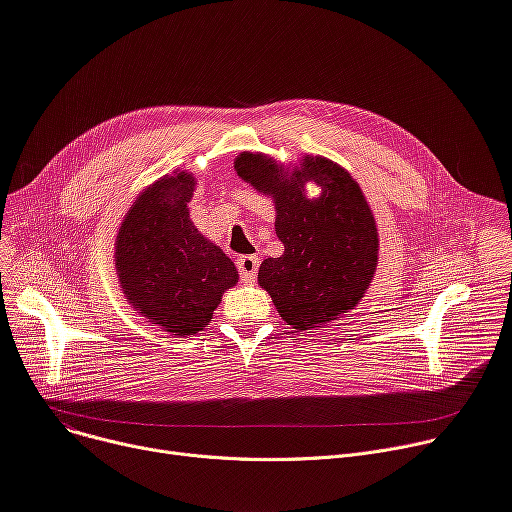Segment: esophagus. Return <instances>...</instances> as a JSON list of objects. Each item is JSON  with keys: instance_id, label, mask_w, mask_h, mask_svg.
<instances>
[{"instance_id": "obj_1", "label": "esophagus", "mask_w": 512, "mask_h": 512, "mask_svg": "<svg viewBox=\"0 0 512 512\" xmlns=\"http://www.w3.org/2000/svg\"><path fill=\"white\" fill-rule=\"evenodd\" d=\"M237 269L241 271V277L245 282H253L259 269V259L255 255H243L237 259Z\"/></svg>"}]
</instances>
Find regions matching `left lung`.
Segmentation results:
<instances>
[{
  "mask_svg": "<svg viewBox=\"0 0 512 512\" xmlns=\"http://www.w3.org/2000/svg\"><path fill=\"white\" fill-rule=\"evenodd\" d=\"M237 175L275 204V235L282 257L259 267V286L298 331L353 310L374 280L378 228L359 183L341 165L306 155L294 171L261 153H241ZM314 180L321 196L305 198Z\"/></svg>",
  "mask_w": 512,
  "mask_h": 512,
  "instance_id": "1",
  "label": "left lung"
}]
</instances>
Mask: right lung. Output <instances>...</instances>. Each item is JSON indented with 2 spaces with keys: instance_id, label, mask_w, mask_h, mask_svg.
<instances>
[{
  "instance_id": "right-lung-1",
  "label": "right lung",
  "mask_w": 512,
  "mask_h": 512,
  "mask_svg": "<svg viewBox=\"0 0 512 512\" xmlns=\"http://www.w3.org/2000/svg\"><path fill=\"white\" fill-rule=\"evenodd\" d=\"M192 173L165 175L138 196L116 237V271L126 300L177 337L210 322L239 271L190 220Z\"/></svg>"
}]
</instances>
